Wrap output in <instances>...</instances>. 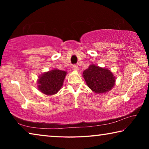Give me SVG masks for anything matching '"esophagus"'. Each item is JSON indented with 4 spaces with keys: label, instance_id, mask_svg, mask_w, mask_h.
Segmentation results:
<instances>
[{
    "label": "esophagus",
    "instance_id": "obj_1",
    "mask_svg": "<svg viewBox=\"0 0 149 149\" xmlns=\"http://www.w3.org/2000/svg\"><path fill=\"white\" fill-rule=\"evenodd\" d=\"M72 70H74V72H77L78 70H79V68H78L77 65H74L72 66Z\"/></svg>",
    "mask_w": 149,
    "mask_h": 149
}]
</instances>
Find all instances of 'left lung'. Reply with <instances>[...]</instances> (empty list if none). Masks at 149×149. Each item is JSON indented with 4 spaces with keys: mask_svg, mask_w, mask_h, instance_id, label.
I'll use <instances>...</instances> for the list:
<instances>
[{
    "mask_svg": "<svg viewBox=\"0 0 149 149\" xmlns=\"http://www.w3.org/2000/svg\"><path fill=\"white\" fill-rule=\"evenodd\" d=\"M82 75L87 86L97 94L108 93L115 85L116 77L112 72L95 64H91L84 70Z\"/></svg>",
    "mask_w": 149,
    "mask_h": 149,
    "instance_id": "8db88e82",
    "label": "left lung"
}]
</instances>
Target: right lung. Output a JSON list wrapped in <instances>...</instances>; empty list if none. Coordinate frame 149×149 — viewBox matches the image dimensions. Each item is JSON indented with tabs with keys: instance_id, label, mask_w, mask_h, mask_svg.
<instances>
[{
	"instance_id": "add662e5",
	"label": "right lung",
	"mask_w": 149,
	"mask_h": 149,
	"mask_svg": "<svg viewBox=\"0 0 149 149\" xmlns=\"http://www.w3.org/2000/svg\"><path fill=\"white\" fill-rule=\"evenodd\" d=\"M67 72L58 69L44 72L37 79V87L46 95L56 94L63 85Z\"/></svg>"
}]
</instances>
